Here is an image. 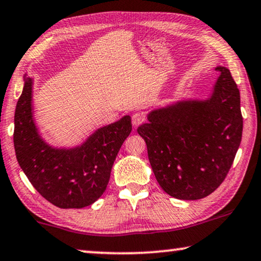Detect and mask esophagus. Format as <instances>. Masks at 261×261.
<instances>
[{
	"label": "esophagus",
	"instance_id": "34e87169",
	"mask_svg": "<svg viewBox=\"0 0 261 261\" xmlns=\"http://www.w3.org/2000/svg\"><path fill=\"white\" fill-rule=\"evenodd\" d=\"M145 115L141 114V113H135V114H133V116H132V123H133L134 127H138L140 126V124L145 122Z\"/></svg>",
	"mask_w": 261,
	"mask_h": 261
}]
</instances>
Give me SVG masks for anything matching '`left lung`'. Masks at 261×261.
Listing matches in <instances>:
<instances>
[{"mask_svg": "<svg viewBox=\"0 0 261 261\" xmlns=\"http://www.w3.org/2000/svg\"><path fill=\"white\" fill-rule=\"evenodd\" d=\"M207 100L179 101L148 114L138 128L159 185L181 200L217 190L231 168L243 135L240 93L227 68Z\"/></svg>", "mask_w": 261, "mask_h": 261, "instance_id": "8db88e82", "label": "left lung"}]
</instances>
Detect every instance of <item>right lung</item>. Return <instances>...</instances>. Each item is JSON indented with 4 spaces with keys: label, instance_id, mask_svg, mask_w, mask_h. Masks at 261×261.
Listing matches in <instances>:
<instances>
[{
    "label": "right lung",
    "instance_id": "add662e5",
    "mask_svg": "<svg viewBox=\"0 0 261 261\" xmlns=\"http://www.w3.org/2000/svg\"><path fill=\"white\" fill-rule=\"evenodd\" d=\"M33 80L24 87L15 111L14 147L18 165L35 190L60 208H82L107 188L111 171L132 132L130 116L97 129L81 146L54 148L37 133L32 108Z\"/></svg>",
    "mask_w": 261,
    "mask_h": 261
}]
</instances>
